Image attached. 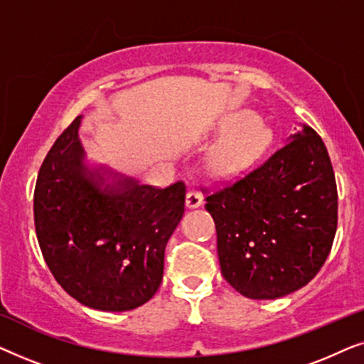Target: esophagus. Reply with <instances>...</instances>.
Listing matches in <instances>:
<instances>
[{
	"instance_id": "34e87169",
	"label": "esophagus",
	"mask_w": 364,
	"mask_h": 364,
	"mask_svg": "<svg viewBox=\"0 0 364 364\" xmlns=\"http://www.w3.org/2000/svg\"><path fill=\"white\" fill-rule=\"evenodd\" d=\"M202 202H203L202 193L198 192V191H196V188H191V191L187 192L186 205H187L188 208H197V207H200Z\"/></svg>"
}]
</instances>
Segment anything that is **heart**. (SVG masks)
I'll list each match as a JSON object with an SVG mask.
<instances>
[{
	"mask_svg": "<svg viewBox=\"0 0 364 364\" xmlns=\"http://www.w3.org/2000/svg\"><path fill=\"white\" fill-rule=\"evenodd\" d=\"M205 156V167L220 178L238 177L255 166L272 142V131L265 122L248 112H235L222 119Z\"/></svg>",
	"mask_w": 364,
	"mask_h": 364,
	"instance_id": "b5f03b06",
	"label": "heart"
}]
</instances>
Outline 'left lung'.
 <instances>
[{"label":"left lung","mask_w":364,"mask_h":364,"mask_svg":"<svg viewBox=\"0 0 364 364\" xmlns=\"http://www.w3.org/2000/svg\"><path fill=\"white\" fill-rule=\"evenodd\" d=\"M205 203L222 275L243 296L275 300L320 272L338 225V191L321 137L303 126L268 161Z\"/></svg>","instance_id":"8db88e82"}]
</instances>
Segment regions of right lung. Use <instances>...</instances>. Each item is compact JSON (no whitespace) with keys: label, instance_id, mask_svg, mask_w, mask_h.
<instances>
[{"label":"right lung","instance_id":"obj_1","mask_svg":"<svg viewBox=\"0 0 364 364\" xmlns=\"http://www.w3.org/2000/svg\"><path fill=\"white\" fill-rule=\"evenodd\" d=\"M79 116L56 139L34 188V227L44 262L82 305L127 311L161 287L164 252L183 215L186 186H141L111 168H91Z\"/></svg>","mask_w":364,"mask_h":364}]
</instances>
